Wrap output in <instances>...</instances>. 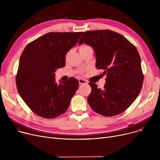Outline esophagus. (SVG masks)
I'll list each match as a JSON object with an SVG mask.
<instances>
[{"label":"esophagus","mask_w":160,"mask_h":160,"mask_svg":"<svg viewBox=\"0 0 160 160\" xmlns=\"http://www.w3.org/2000/svg\"><path fill=\"white\" fill-rule=\"evenodd\" d=\"M78 82H79V83H80V85H81V84H86V83H88L87 80L82 79V78L78 79Z\"/></svg>","instance_id":"34e87169"}]
</instances>
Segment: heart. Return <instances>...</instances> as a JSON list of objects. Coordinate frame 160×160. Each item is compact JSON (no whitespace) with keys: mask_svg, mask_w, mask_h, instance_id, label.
I'll use <instances>...</instances> for the list:
<instances>
[{"mask_svg":"<svg viewBox=\"0 0 160 160\" xmlns=\"http://www.w3.org/2000/svg\"><path fill=\"white\" fill-rule=\"evenodd\" d=\"M88 47H88V46H87V45H83V46H82L80 48V50H82V49H85V48H88ZM83 72V71H80V73H82Z\"/></svg>","mask_w":160,"mask_h":160,"instance_id":"b5f03b06","label":"heart"}]
</instances>
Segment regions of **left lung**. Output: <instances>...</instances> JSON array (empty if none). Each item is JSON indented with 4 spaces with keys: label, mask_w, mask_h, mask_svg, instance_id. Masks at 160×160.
I'll return each instance as SVG.
<instances>
[{
    "label": "left lung",
    "mask_w": 160,
    "mask_h": 160,
    "mask_svg": "<svg viewBox=\"0 0 160 160\" xmlns=\"http://www.w3.org/2000/svg\"><path fill=\"white\" fill-rule=\"evenodd\" d=\"M93 48L96 67L106 74L103 89L89 82L88 101L102 115L112 117L124 112L139 95L143 82L141 58L137 48L120 33L110 30L86 32L78 44Z\"/></svg>",
    "instance_id": "8db88e82"
}]
</instances>
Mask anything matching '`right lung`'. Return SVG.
<instances>
[{
    "instance_id": "1",
    "label": "right lung",
    "mask_w": 160,
    "mask_h": 160,
    "mask_svg": "<svg viewBox=\"0 0 160 160\" xmlns=\"http://www.w3.org/2000/svg\"><path fill=\"white\" fill-rule=\"evenodd\" d=\"M81 32H49L32 41L20 57L16 86L30 110L46 119L64 113L79 82L70 78L58 84L54 72L65 65V55L77 43Z\"/></svg>"
}]
</instances>
